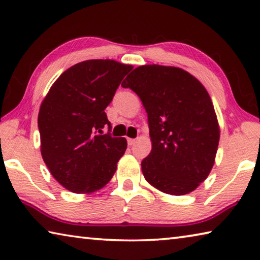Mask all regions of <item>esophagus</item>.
<instances>
[{"label": "esophagus", "mask_w": 260, "mask_h": 260, "mask_svg": "<svg viewBox=\"0 0 260 260\" xmlns=\"http://www.w3.org/2000/svg\"><path fill=\"white\" fill-rule=\"evenodd\" d=\"M127 142H128V146H133L136 143V139H127Z\"/></svg>", "instance_id": "1"}]
</instances>
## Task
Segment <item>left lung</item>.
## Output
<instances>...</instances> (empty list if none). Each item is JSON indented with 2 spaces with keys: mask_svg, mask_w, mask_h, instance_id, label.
Returning <instances> with one entry per match:
<instances>
[{
  "mask_svg": "<svg viewBox=\"0 0 260 260\" xmlns=\"http://www.w3.org/2000/svg\"><path fill=\"white\" fill-rule=\"evenodd\" d=\"M121 86L135 91L148 114L151 151L141 162L144 179L169 195L195 190L215 161L220 127L210 95L183 69L142 65Z\"/></svg>",
  "mask_w": 260,
  "mask_h": 260,
  "instance_id": "left-lung-1",
  "label": "left lung"
}]
</instances>
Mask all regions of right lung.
I'll list each match as a JSON object with an SVG mask.
<instances>
[{"mask_svg": "<svg viewBox=\"0 0 260 260\" xmlns=\"http://www.w3.org/2000/svg\"><path fill=\"white\" fill-rule=\"evenodd\" d=\"M133 69L112 59H89L69 68L52 83L38 116L41 155L65 189L91 193L102 189L127 148L125 138L104 134L107 109Z\"/></svg>", "mask_w": 260, "mask_h": 260, "instance_id": "right-lung-1", "label": "right lung"}]
</instances>
